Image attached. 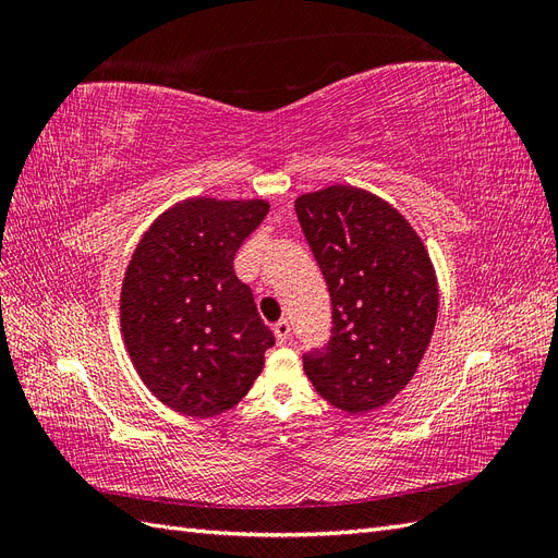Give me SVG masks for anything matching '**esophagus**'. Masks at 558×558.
Instances as JSON below:
<instances>
[{
    "label": "esophagus",
    "mask_w": 558,
    "mask_h": 558,
    "mask_svg": "<svg viewBox=\"0 0 558 558\" xmlns=\"http://www.w3.org/2000/svg\"><path fill=\"white\" fill-rule=\"evenodd\" d=\"M272 330H275V337H277L279 344L289 342V337H291V324H289V320H286V318L277 320V324L272 326Z\"/></svg>",
    "instance_id": "esophagus-1"
}]
</instances>
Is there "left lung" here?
I'll list each match as a JSON object with an SVG mask.
<instances>
[{
	"mask_svg": "<svg viewBox=\"0 0 558 558\" xmlns=\"http://www.w3.org/2000/svg\"><path fill=\"white\" fill-rule=\"evenodd\" d=\"M295 211L332 302L328 347L302 359L307 379L337 410L367 414L412 381L430 344V256L393 205L353 185L300 195Z\"/></svg>",
	"mask_w": 558,
	"mask_h": 558,
	"instance_id": "obj_1",
	"label": "left lung"
}]
</instances>
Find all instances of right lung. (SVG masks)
Here are the masks:
<instances>
[{
    "mask_svg": "<svg viewBox=\"0 0 558 558\" xmlns=\"http://www.w3.org/2000/svg\"><path fill=\"white\" fill-rule=\"evenodd\" d=\"M267 211L265 199H183L132 253L121 289L123 340L148 391L174 412L207 418L234 408L275 344L232 267Z\"/></svg>",
    "mask_w": 558,
    "mask_h": 558,
    "instance_id": "right-lung-1",
    "label": "right lung"
}]
</instances>
